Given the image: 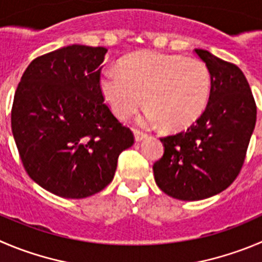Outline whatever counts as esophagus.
<instances>
[{
	"instance_id": "34e87169",
	"label": "esophagus",
	"mask_w": 262,
	"mask_h": 262,
	"mask_svg": "<svg viewBox=\"0 0 262 262\" xmlns=\"http://www.w3.org/2000/svg\"><path fill=\"white\" fill-rule=\"evenodd\" d=\"M134 135H135V141H141V140H144V139H146V134H144V133H140V131H139V129H134Z\"/></svg>"
}]
</instances>
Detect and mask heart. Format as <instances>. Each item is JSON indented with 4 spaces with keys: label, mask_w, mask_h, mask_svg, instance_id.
Returning a JSON list of instances; mask_svg holds the SVG:
<instances>
[{
    "label": "heart",
    "mask_w": 262,
    "mask_h": 262,
    "mask_svg": "<svg viewBox=\"0 0 262 262\" xmlns=\"http://www.w3.org/2000/svg\"><path fill=\"white\" fill-rule=\"evenodd\" d=\"M100 91L116 117L128 118L144 101L139 123L162 122L168 129L186 128L201 117L211 94V74L203 61L183 55L141 51L127 55L119 71L105 69Z\"/></svg>",
    "instance_id": "obj_1"
}]
</instances>
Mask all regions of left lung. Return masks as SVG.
Here are the masks:
<instances>
[{"label":"left lung","instance_id":"1","mask_svg":"<svg viewBox=\"0 0 262 262\" xmlns=\"http://www.w3.org/2000/svg\"><path fill=\"white\" fill-rule=\"evenodd\" d=\"M211 74L207 106L188 128L161 138L164 153L153 166L163 193L180 201H201L225 190L245 162L256 124V103L235 64L196 49Z\"/></svg>","mask_w":262,"mask_h":262}]
</instances>
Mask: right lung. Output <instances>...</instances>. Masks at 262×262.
Returning a JSON list of instances; mask_svg holds the SVG:
<instances>
[{"label":"right lung","mask_w":262,"mask_h":262,"mask_svg":"<svg viewBox=\"0 0 262 262\" xmlns=\"http://www.w3.org/2000/svg\"><path fill=\"white\" fill-rule=\"evenodd\" d=\"M108 50L72 45L34 59L21 76L11 129L27 173L55 195L79 199L113 180L118 157L134 144L104 103Z\"/></svg>","instance_id":"1"}]
</instances>
